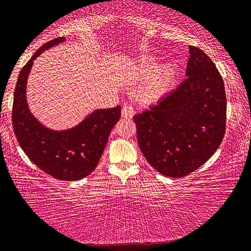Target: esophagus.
<instances>
[{
    "label": "esophagus",
    "mask_w": 251,
    "mask_h": 251,
    "mask_svg": "<svg viewBox=\"0 0 251 251\" xmlns=\"http://www.w3.org/2000/svg\"><path fill=\"white\" fill-rule=\"evenodd\" d=\"M122 116L124 118H132L134 116L133 107L129 105H124L122 109Z\"/></svg>",
    "instance_id": "34e87169"
}]
</instances>
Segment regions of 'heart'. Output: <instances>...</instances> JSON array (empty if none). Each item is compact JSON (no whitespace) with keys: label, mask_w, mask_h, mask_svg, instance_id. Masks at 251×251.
<instances>
[{"label":"heart","mask_w":251,"mask_h":251,"mask_svg":"<svg viewBox=\"0 0 251 251\" xmlns=\"http://www.w3.org/2000/svg\"><path fill=\"white\" fill-rule=\"evenodd\" d=\"M157 65V58H142L134 67L135 78L145 81L140 87V97L145 102H156L172 90L176 79V67L172 62Z\"/></svg>","instance_id":"1"}]
</instances>
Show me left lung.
I'll use <instances>...</instances> for the list:
<instances>
[{
  "mask_svg": "<svg viewBox=\"0 0 251 251\" xmlns=\"http://www.w3.org/2000/svg\"><path fill=\"white\" fill-rule=\"evenodd\" d=\"M185 80L150 109L136 114L137 142L163 176L182 177L209 160L226 132V98L211 59L189 47Z\"/></svg>",
  "mask_w": 251,
  "mask_h": 251,
  "instance_id": "8db88e82",
  "label": "left lung"
}]
</instances>
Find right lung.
Returning <instances> with one entry per match:
<instances>
[{
  "label": "right lung",
  "instance_id": "obj_1",
  "mask_svg": "<svg viewBox=\"0 0 251 251\" xmlns=\"http://www.w3.org/2000/svg\"><path fill=\"white\" fill-rule=\"evenodd\" d=\"M66 41L65 37L47 42L20 71L14 91L12 123L26 156L39 169L61 181L80 180L96 169L109 134L121 118V106L95 109L67 129H52L31 113L26 83L33 61L43 51Z\"/></svg>",
  "mask_w": 251,
  "mask_h": 251
}]
</instances>
